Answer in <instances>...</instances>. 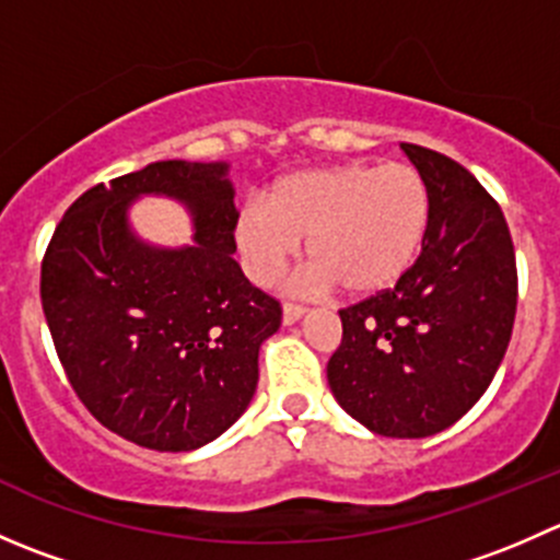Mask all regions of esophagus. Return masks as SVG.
I'll return each instance as SVG.
<instances>
[{
    "instance_id": "1",
    "label": "esophagus",
    "mask_w": 560,
    "mask_h": 560,
    "mask_svg": "<svg viewBox=\"0 0 560 560\" xmlns=\"http://www.w3.org/2000/svg\"><path fill=\"white\" fill-rule=\"evenodd\" d=\"M303 314H306V306H303V303L287 301L284 308H281V319H284V325H295Z\"/></svg>"
}]
</instances>
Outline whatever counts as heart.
Here are the masks:
<instances>
[{"label":"heart","instance_id":"b5f03b06","mask_svg":"<svg viewBox=\"0 0 560 560\" xmlns=\"http://www.w3.org/2000/svg\"><path fill=\"white\" fill-rule=\"evenodd\" d=\"M428 222L431 195L415 165L343 162L284 175L265 202H246L235 244L248 276L270 284L306 238L316 281L369 298L404 279L420 257Z\"/></svg>","mask_w":560,"mask_h":560}]
</instances>
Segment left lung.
<instances>
[{"label":"left lung","mask_w":560,"mask_h":560,"mask_svg":"<svg viewBox=\"0 0 560 560\" xmlns=\"http://www.w3.org/2000/svg\"><path fill=\"white\" fill-rule=\"evenodd\" d=\"M431 195L425 244L404 279L341 308L327 385L347 415L389 439L460 420L493 382L517 308V265L499 202L463 165L400 143Z\"/></svg>","instance_id":"1"}]
</instances>
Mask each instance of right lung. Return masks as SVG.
<instances>
[{
    "label": "right lung",
    "mask_w": 560,
    "mask_h": 560,
    "mask_svg": "<svg viewBox=\"0 0 560 560\" xmlns=\"http://www.w3.org/2000/svg\"><path fill=\"white\" fill-rule=\"evenodd\" d=\"M140 194L184 201L196 244L143 245L126 222ZM233 197L228 162H154L83 191L45 248L39 298L67 380L107 431L140 447L189 453L222 436L281 325L279 301L233 259Z\"/></svg>",
    "instance_id": "obj_1"
}]
</instances>
